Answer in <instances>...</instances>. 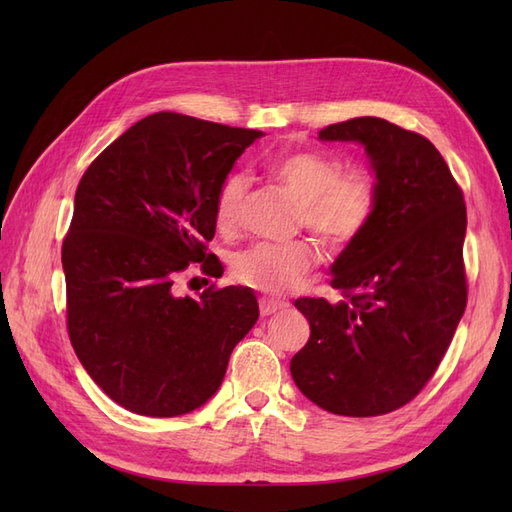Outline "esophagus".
I'll use <instances>...</instances> for the list:
<instances>
[{"label":"esophagus","mask_w":512,"mask_h":512,"mask_svg":"<svg viewBox=\"0 0 512 512\" xmlns=\"http://www.w3.org/2000/svg\"><path fill=\"white\" fill-rule=\"evenodd\" d=\"M286 307H288V303H286V301H280V299H269V297H262V299H260V316H262V318H267V316L282 314Z\"/></svg>","instance_id":"34e87169"}]
</instances>
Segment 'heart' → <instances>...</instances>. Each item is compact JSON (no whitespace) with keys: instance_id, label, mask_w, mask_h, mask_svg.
<instances>
[{"instance_id":"1","label":"heart","mask_w":512,"mask_h":512,"mask_svg":"<svg viewBox=\"0 0 512 512\" xmlns=\"http://www.w3.org/2000/svg\"><path fill=\"white\" fill-rule=\"evenodd\" d=\"M269 177L299 200L297 220L333 252L361 241L376 222L382 188L367 166L344 170L342 160L316 149L280 153L267 162ZM247 183L243 175H226L213 194V222L222 232L239 226ZM318 247L297 239L288 243H254L230 262L232 280L265 294H286L305 284L318 265Z\"/></svg>"}]
</instances>
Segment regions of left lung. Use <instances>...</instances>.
Segmentation results:
<instances>
[{"label": "left lung", "instance_id": "8db88e82", "mask_svg": "<svg viewBox=\"0 0 512 512\" xmlns=\"http://www.w3.org/2000/svg\"><path fill=\"white\" fill-rule=\"evenodd\" d=\"M320 138L365 145L382 203L367 235L331 267V286L344 299L294 301L312 333L290 374L327 412L389 414L425 389L466 312V203L423 134L354 117L331 123Z\"/></svg>", "mask_w": 512, "mask_h": 512}]
</instances>
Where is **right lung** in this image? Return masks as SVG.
Segmentation results:
<instances>
[{
    "label": "right lung",
    "mask_w": 512,
    "mask_h": 512,
    "mask_svg": "<svg viewBox=\"0 0 512 512\" xmlns=\"http://www.w3.org/2000/svg\"><path fill=\"white\" fill-rule=\"evenodd\" d=\"M260 130L153 113L89 164L61 245L66 327L79 361L115 404L179 416L220 389L230 352L258 320L250 288L175 297L177 275L224 269L213 194Z\"/></svg>",
    "instance_id": "obj_1"
}]
</instances>
